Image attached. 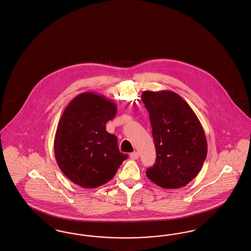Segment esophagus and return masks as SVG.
<instances>
[{
	"instance_id": "esophagus-1",
	"label": "esophagus",
	"mask_w": 251,
	"mask_h": 251,
	"mask_svg": "<svg viewBox=\"0 0 251 251\" xmlns=\"http://www.w3.org/2000/svg\"><path fill=\"white\" fill-rule=\"evenodd\" d=\"M130 157L131 159H133V160L138 159V158H139V153H138V152H133V153H131Z\"/></svg>"
}]
</instances>
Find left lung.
Listing matches in <instances>:
<instances>
[{
  "label": "left lung",
  "mask_w": 251,
  "mask_h": 251,
  "mask_svg": "<svg viewBox=\"0 0 251 251\" xmlns=\"http://www.w3.org/2000/svg\"><path fill=\"white\" fill-rule=\"evenodd\" d=\"M156 160L146 171L158 186L173 189L187 185L200 173L207 154V141L195 112L172 91H144Z\"/></svg>",
  "instance_id": "left-lung-1"
}]
</instances>
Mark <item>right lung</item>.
Returning <instances> with one entry per match:
<instances>
[{"mask_svg": "<svg viewBox=\"0 0 251 251\" xmlns=\"http://www.w3.org/2000/svg\"><path fill=\"white\" fill-rule=\"evenodd\" d=\"M116 104L92 92L77 95L58 123L54 154L60 170L76 185L96 188L113 178L128 154L121 153L117 137L106 130Z\"/></svg>", "mask_w": 251, "mask_h": 251, "instance_id": "right-lung-1", "label": "right lung"}]
</instances>
